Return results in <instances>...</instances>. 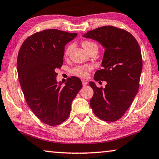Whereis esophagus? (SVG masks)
Listing matches in <instances>:
<instances>
[{"label":"esophagus","instance_id":"esophagus-1","mask_svg":"<svg viewBox=\"0 0 159 159\" xmlns=\"http://www.w3.org/2000/svg\"><path fill=\"white\" fill-rule=\"evenodd\" d=\"M82 84H83V86H86V85L88 84V82L86 81V80H82Z\"/></svg>","mask_w":159,"mask_h":159}]
</instances>
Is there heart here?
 Here are the masks:
<instances>
[{
	"mask_svg": "<svg viewBox=\"0 0 159 159\" xmlns=\"http://www.w3.org/2000/svg\"><path fill=\"white\" fill-rule=\"evenodd\" d=\"M83 46L84 47V48L86 50V51H89V49H91L93 47H97L96 44L94 43L89 41H85L83 42ZM72 48L71 45H69L67 48H66L64 55L65 56H68V54H69L70 50ZM92 66L91 65H85V66H76L74 68H73L72 70V74L75 75V76L80 77V78H86L89 75V72L90 70H92Z\"/></svg>",
	"mask_w": 159,
	"mask_h": 159,
	"instance_id": "1",
	"label": "heart"
}]
</instances>
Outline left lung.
<instances>
[{
    "label": "left lung",
    "instance_id": "1",
    "mask_svg": "<svg viewBox=\"0 0 159 159\" xmlns=\"http://www.w3.org/2000/svg\"><path fill=\"white\" fill-rule=\"evenodd\" d=\"M83 36L96 40L105 48L102 68L95 73L94 79L107 84L103 89L89 83L93 90L90 106L101 120L116 121L124 116L138 93L143 66L140 46L129 32L111 25L90 30Z\"/></svg>",
    "mask_w": 159,
    "mask_h": 159
}]
</instances>
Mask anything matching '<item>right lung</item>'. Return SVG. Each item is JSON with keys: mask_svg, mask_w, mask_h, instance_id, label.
Wrapping results in <instances>:
<instances>
[{"mask_svg": "<svg viewBox=\"0 0 159 159\" xmlns=\"http://www.w3.org/2000/svg\"><path fill=\"white\" fill-rule=\"evenodd\" d=\"M76 35L43 30L28 37L18 52V79L26 103L42 122L51 126L67 119L72 101L82 88L78 77L68 79L64 86L56 80V70L63 65L66 44Z\"/></svg>", "mask_w": 159, "mask_h": 159, "instance_id": "right-lung-1", "label": "right lung"}]
</instances>
